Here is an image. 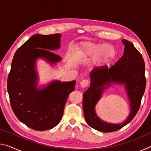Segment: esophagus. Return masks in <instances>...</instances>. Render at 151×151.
Returning <instances> with one entry per match:
<instances>
[{
    "instance_id": "obj_1",
    "label": "esophagus",
    "mask_w": 151,
    "mask_h": 151,
    "mask_svg": "<svg viewBox=\"0 0 151 151\" xmlns=\"http://www.w3.org/2000/svg\"><path fill=\"white\" fill-rule=\"evenodd\" d=\"M88 84H89V82L87 79H85V80L81 81V85L82 87H83V88H85V87H86V86H88Z\"/></svg>"
}]
</instances>
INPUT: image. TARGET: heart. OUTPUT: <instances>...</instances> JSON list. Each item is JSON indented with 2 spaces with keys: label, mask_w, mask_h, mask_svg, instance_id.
Returning <instances> with one entry per match:
<instances>
[{
  "label": "heart",
  "mask_w": 151,
  "mask_h": 151,
  "mask_svg": "<svg viewBox=\"0 0 151 151\" xmlns=\"http://www.w3.org/2000/svg\"><path fill=\"white\" fill-rule=\"evenodd\" d=\"M78 55L83 59L96 57L99 62L107 64L113 59L115 56V50L109 45L86 42L81 45Z\"/></svg>",
  "instance_id": "1"
}]
</instances>
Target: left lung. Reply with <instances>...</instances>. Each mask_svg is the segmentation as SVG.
I'll return each instance as SVG.
<instances>
[{
    "mask_svg": "<svg viewBox=\"0 0 151 151\" xmlns=\"http://www.w3.org/2000/svg\"><path fill=\"white\" fill-rule=\"evenodd\" d=\"M124 51L122 57L111 67L107 65L94 68L91 73V85L83 94V107L86 123L93 129L104 132L121 129L131 122L140 109L142 97L146 87L144 59L131 42L122 39ZM111 82L125 84L131 102L132 112L123 124H109L99 119L94 112V106L104 88Z\"/></svg>",
    "mask_w": 151,
    "mask_h": 151,
    "instance_id": "8db88e82",
    "label": "left lung"
}]
</instances>
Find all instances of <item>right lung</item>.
I'll return each instance as SVG.
<instances>
[{"mask_svg": "<svg viewBox=\"0 0 151 151\" xmlns=\"http://www.w3.org/2000/svg\"><path fill=\"white\" fill-rule=\"evenodd\" d=\"M60 37L58 33L34 35L18 48L12 61L7 80L11 108L20 122L35 131H47L59 123L68 96L75 91V81H54L40 91L36 87V58L60 60L51 51L60 47Z\"/></svg>", "mask_w": 151, "mask_h": 151, "instance_id": "add662e5", "label": "right lung"}]
</instances>
